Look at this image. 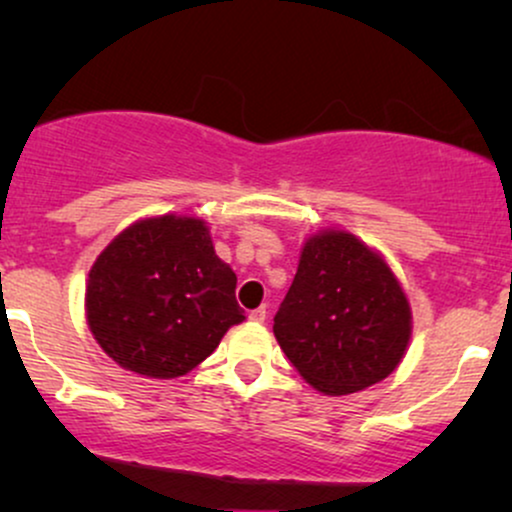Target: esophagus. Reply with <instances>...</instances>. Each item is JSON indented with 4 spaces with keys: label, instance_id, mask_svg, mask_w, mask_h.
<instances>
[{
    "label": "esophagus",
    "instance_id": "34e87169",
    "mask_svg": "<svg viewBox=\"0 0 512 512\" xmlns=\"http://www.w3.org/2000/svg\"><path fill=\"white\" fill-rule=\"evenodd\" d=\"M250 320H252V322H257V325H260V322L267 320V308H264V305H260V308L250 310Z\"/></svg>",
    "mask_w": 512,
    "mask_h": 512
}]
</instances>
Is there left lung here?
Returning a JSON list of instances; mask_svg holds the SVG:
<instances>
[{"instance_id":"1","label":"left lung","mask_w":512,"mask_h":512,"mask_svg":"<svg viewBox=\"0 0 512 512\" xmlns=\"http://www.w3.org/2000/svg\"><path fill=\"white\" fill-rule=\"evenodd\" d=\"M411 305L378 250L344 228L303 240L274 337L298 375L325 395H351L392 375L411 339Z\"/></svg>"}]
</instances>
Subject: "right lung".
Wrapping results in <instances>:
<instances>
[{
    "label": "right lung",
    "mask_w": 512,
    "mask_h": 512,
    "mask_svg": "<svg viewBox=\"0 0 512 512\" xmlns=\"http://www.w3.org/2000/svg\"><path fill=\"white\" fill-rule=\"evenodd\" d=\"M236 284L207 221L146 216L117 233L93 262L86 325L117 366L144 378H180L245 320Z\"/></svg>",
    "instance_id": "add662e5"
}]
</instances>
